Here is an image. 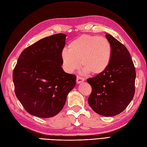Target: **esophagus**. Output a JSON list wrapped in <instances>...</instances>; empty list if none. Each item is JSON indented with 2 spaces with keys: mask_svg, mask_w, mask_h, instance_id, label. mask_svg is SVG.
<instances>
[{
  "mask_svg": "<svg viewBox=\"0 0 147 147\" xmlns=\"http://www.w3.org/2000/svg\"><path fill=\"white\" fill-rule=\"evenodd\" d=\"M84 81V79L83 78L80 77V76H77L76 78V82L78 84H80L81 83H83V82Z\"/></svg>",
  "mask_w": 147,
  "mask_h": 147,
  "instance_id": "obj_1",
  "label": "esophagus"
}]
</instances>
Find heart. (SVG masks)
<instances>
[{
  "label": "heart",
  "instance_id": "obj_1",
  "mask_svg": "<svg viewBox=\"0 0 147 147\" xmlns=\"http://www.w3.org/2000/svg\"><path fill=\"white\" fill-rule=\"evenodd\" d=\"M112 47L105 37L82 35L72 40L61 54L64 69L73 73L80 66L84 73L94 76L104 73L110 66Z\"/></svg>",
  "mask_w": 147,
  "mask_h": 147
}]
</instances>
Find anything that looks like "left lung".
Instances as JSON below:
<instances>
[{
  "label": "left lung",
  "mask_w": 147,
  "mask_h": 147,
  "mask_svg": "<svg viewBox=\"0 0 147 147\" xmlns=\"http://www.w3.org/2000/svg\"><path fill=\"white\" fill-rule=\"evenodd\" d=\"M105 36L112 47L111 63L104 73L87 80L92 88L88 103L96 113L113 117L134 96L136 71L127 47L109 34Z\"/></svg>",
  "instance_id": "left-lung-1"
}]
</instances>
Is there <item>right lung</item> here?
I'll use <instances>...</instances> for the list:
<instances>
[{
  "label": "right lung",
  "instance_id": "obj_1",
  "mask_svg": "<svg viewBox=\"0 0 147 147\" xmlns=\"http://www.w3.org/2000/svg\"><path fill=\"white\" fill-rule=\"evenodd\" d=\"M66 35L44 37L20 54L13 71L17 98L35 117L51 118L62 110L76 76L64 72L61 54Z\"/></svg>",
  "mask_w": 147,
  "mask_h": 147
}]
</instances>
